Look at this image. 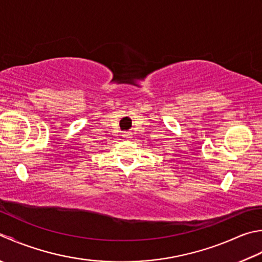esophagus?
Segmentation results:
<instances>
[{
    "instance_id": "obj_1",
    "label": "esophagus",
    "mask_w": 262,
    "mask_h": 262,
    "mask_svg": "<svg viewBox=\"0 0 262 262\" xmlns=\"http://www.w3.org/2000/svg\"><path fill=\"white\" fill-rule=\"evenodd\" d=\"M122 136H124L125 138H132V135L129 134V133H126V134H124Z\"/></svg>"
}]
</instances>
